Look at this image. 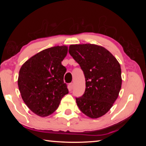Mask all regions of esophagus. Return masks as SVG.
<instances>
[{"instance_id": "obj_1", "label": "esophagus", "mask_w": 146, "mask_h": 146, "mask_svg": "<svg viewBox=\"0 0 146 146\" xmlns=\"http://www.w3.org/2000/svg\"><path fill=\"white\" fill-rule=\"evenodd\" d=\"M69 87H70V90H71L73 89V83H70V84H69Z\"/></svg>"}]
</instances>
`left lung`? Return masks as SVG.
Masks as SVG:
<instances>
[{
    "label": "left lung",
    "instance_id": "8db88e82",
    "mask_svg": "<svg viewBox=\"0 0 146 146\" xmlns=\"http://www.w3.org/2000/svg\"><path fill=\"white\" fill-rule=\"evenodd\" d=\"M69 53L84 73L86 90L76 98L78 107L91 118L107 113L117 99L122 86L120 65L105 48L92 44H71Z\"/></svg>",
    "mask_w": 146,
    "mask_h": 146
}]
</instances>
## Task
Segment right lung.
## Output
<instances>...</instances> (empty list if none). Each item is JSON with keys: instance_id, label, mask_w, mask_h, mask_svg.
<instances>
[{"instance_id": "add662e5", "label": "right lung", "mask_w": 146, "mask_h": 146, "mask_svg": "<svg viewBox=\"0 0 146 146\" xmlns=\"http://www.w3.org/2000/svg\"><path fill=\"white\" fill-rule=\"evenodd\" d=\"M67 46L44 49L24 62L19 71L18 86L22 98L32 112L41 117L58 108L69 93L64 82L66 68L61 62L67 55Z\"/></svg>"}]
</instances>
